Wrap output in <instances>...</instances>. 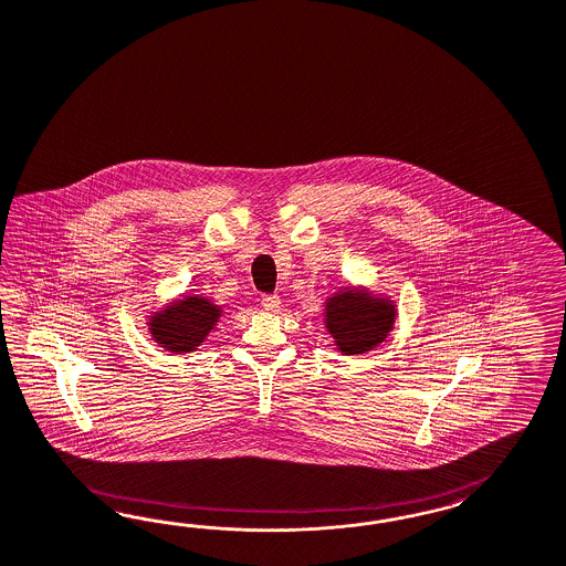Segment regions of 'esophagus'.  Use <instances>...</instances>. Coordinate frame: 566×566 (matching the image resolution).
Listing matches in <instances>:
<instances>
[{"instance_id": "1", "label": "esophagus", "mask_w": 566, "mask_h": 566, "mask_svg": "<svg viewBox=\"0 0 566 566\" xmlns=\"http://www.w3.org/2000/svg\"><path fill=\"white\" fill-rule=\"evenodd\" d=\"M261 307L265 311H277L280 307V296L277 294H263L261 296Z\"/></svg>"}]
</instances>
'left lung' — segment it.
Listing matches in <instances>:
<instances>
[{"label": "left lung", "mask_w": 566, "mask_h": 566, "mask_svg": "<svg viewBox=\"0 0 566 566\" xmlns=\"http://www.w3.org/2000/svg\"><path fill=\"white\" fill-rule=\"evenodd\" d=\"M326 326L343 353L359 355L388 336L395 326V307L369 292H338L327 298Z\"/></svg>", "instance_id": "left-lung-1"}]
</instances>
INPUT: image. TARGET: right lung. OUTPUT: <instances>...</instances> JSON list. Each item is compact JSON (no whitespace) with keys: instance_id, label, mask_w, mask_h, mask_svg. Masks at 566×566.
I'll return each mask as SVG.
<instances>
[{"instance_id":"right-lung-1","label":"right lung","mask_w":566,"mask_h":566,"mask_svg":"<svg viewBox=\"0 0 566 566\" xmlns=\"http://www.w3.org/2000/svg\"><path fill=\"white\" fill-rule=\"evenodd\" d=\"M220 313V307L207 298L185 296V301L157 313L149 329L155 340L171 353H190L206 340Z\"/></svg>"}]
</instances>
